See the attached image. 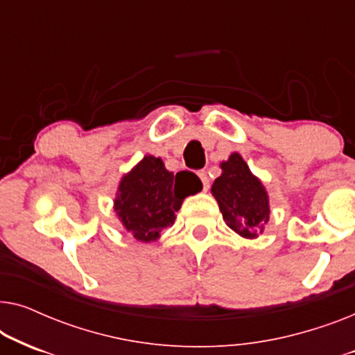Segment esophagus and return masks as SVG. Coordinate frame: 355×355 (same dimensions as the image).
<instances>
[{
	"label": "esophagus",
	"instance_id": "1",
	"mask_svg": "<svg viewBox=\"0 0 355 355\" xmlns=\"http://www.w3.org/2000/svg\"><path fill=\"white\" fill-rule=\"evenodd\" d=\"M198 178H200L203 184V191H208V187H210V178H208L207 171H198Z\"/></svg>",
	"mask_w": 355,
	"mask_h": 355
}]
</instances>
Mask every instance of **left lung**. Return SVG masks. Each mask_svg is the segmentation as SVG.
<instances>
[{
    "label": "left lung",
    "instance_id": "left-lung-1",
    "mask_svg": "<svg viewBox=\"0 0 355 355\" xmlns=\"http://www.w3.org/2000/svg\"><path fill=\"white\" fill-rule=\"evenodd\" d=\"M221 169V176L213 182L211 193L223 213V220L239 236L254 239L268 223V193L239 153H232L227 162H223Z\"/></svg>",
    "mask_w": 355,
    "mask_h": 355
}]
</instances>
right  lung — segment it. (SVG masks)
<instances>
[{"label":"right lung","mask_w":355,"mask_h":355,"mask_svg":"<svg viewBox=\"0 0 355 355\" xmlns=\"http://www.w3.org/2000/svg\"><path fill=\"white\" fill-rule=\"evenodd\" d=\"M178 174L174 178L162 158L147 155L121 179L114 211L124 230L137 241H157L164 227L174 223L184 198L197 193V182L178 179Z\"/></svg>","instance_id":"add662e5"}]
</instances>
